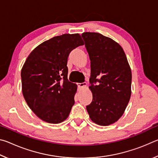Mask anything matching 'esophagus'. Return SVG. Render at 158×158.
Returning <instances> with one entry per match:
<instances>
[{
    "label": "esophagus",
    "mask_w": 158,
    "mask_h": 158,
    "mask_svg": "<svg viewBox=\"0 0 158 158\" xmlns=\"http://www.w3.org/2000/svg\"><path fill=\"white\" fill-rule=\"evenodd\" d=\"M87 86V83H81V84H78V88L79 89H82V88L86 87Z\"/></svg>",
    "instance_id": "1"
}]
</instances>
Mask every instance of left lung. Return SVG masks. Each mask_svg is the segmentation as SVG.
<instances>
[{
	"instance_id": "obj_1",
	"label": "left lung",
	"mask_w": 158,
	"mask_h": 158,
	"mask_svg": "<svg viewBox=\"0 0 158 158\" xmlns=\"http://www.w3.org/2000/svg\"><path fill=\"white\" fill-rule=\"evenodd\" d=\"M81 37L90 60V90L93 100L86 110L93 122L106 126L123 114L131 96L132 73L123 48L100 33Z\"/></svg>"
}]
</instances>
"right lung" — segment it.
I'll return each instance as SVG.
<instances>
[{"label": "right lung", "instance_id": "right-lung-1", "mask_svg": "<svg viewBox=\"0 0 158 158\" xmlns=\"http://www.w3.org/2000/svg\"><path fill=\"white\" fill-rule=\"evenodd\" d=\"M84 45L80 35L63 34L38 45L21 72L22 93L29 107L42 121L60 123L74 104L77 85L68 79L69 53Z\"/></svg>", "mask_w": 158, "mask_h": 158}]
</instances>
